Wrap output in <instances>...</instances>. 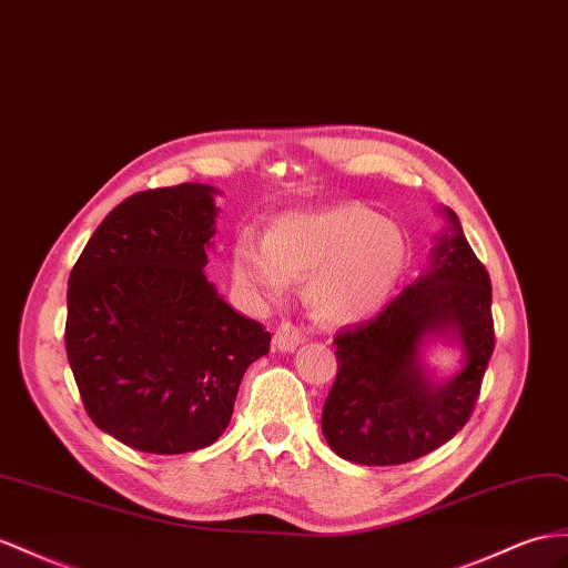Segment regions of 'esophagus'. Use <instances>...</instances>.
<instances>
[{"mask_svg":"<svg viewBox=\"0 0 568 568\" xmlns=\"http://www.w3.org/2000/svg\"><path fill=\"white\" fill-rule=\"evenodd\" d=\"M304 343V328L283 322L273 333V347L281 353H293Z\"/></svg>","mask_w":568,"mask_h":568,"instance_id":"esophagus-1","label":"esophagus"}]
</instances>
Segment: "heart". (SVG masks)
Returning <instances> with one entry per match:
<instances>
[{
    "instance_id": "obj_1",
    "label": "heart",
    "mask_w": 568,
    "mask_h": 568,
    "mask_svg": "<svg viewBox=\"0 0 568 568\" xmlns=\"http://www.w3.org/2000/svg\"><path fill=\"white\" fill-rule=\"evenodd\" d=\"M410 261L400 225L343 203L275 221L266 242L250 232L232 244V281L254 307L281 304L293 278H307L310 307L331 324H355L396 293Z\"/></svg>"
}]
</instances>
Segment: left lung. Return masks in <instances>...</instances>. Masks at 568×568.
I'll use <instances>...</instances> for the list:
<instances>
[{
	"label": "left lung",
	"instance_id": "8db88e82",
	"mask_svg": "<svg viewBox=\"0 0 568 568\" xmlns=\"http://www.w3.org/2000/svg\"><path fill=\"white\" fill-rule=\"evenodd\" d=\"M429 266L374 318L336 336L338 374L324 403L328 446L351 463L400 465L446 444L470 419L494 351L491 283L463 235L458 215L442 209ZM462 347V369L434 377L424 347Z\"/></svg>",
	"mask_w": 568,
	"mask_h": 568
}]
</instances>
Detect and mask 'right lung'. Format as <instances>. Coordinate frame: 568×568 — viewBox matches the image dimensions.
Masks as SVG:
<instances>
[{"label": "right lung", "mask_w": 568, "mask_h": 568, "mask_svg": "<svg viewBox=\"0 0 568 568\" xmlns=\"http://www.w3.org/2000/svg\"><path fill=\"white\" fill-rule=\"evenodd\" d=\"M215 186L151 189L112 209L67 290V357L93 423L158 456L206 448L230 425L271 333L206 278Z\"/></svg>", "instance_id": "obj_1"}]
</instances>
